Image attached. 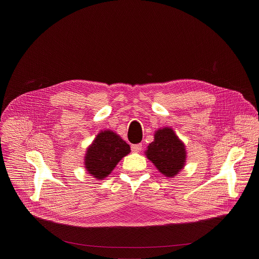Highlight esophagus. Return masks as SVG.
Masks as SVG:
<instances>
[{
    "mask_svg": "<svg viewBox=\"0 0 259 259\" xmlns=\"http://www.w3.org/2000/svg\"><path fill=\"white\" fill-rule=\"evenodd\" d=\"M142 150V144L138 143V144H132L131 145V151L133 153H139Z\"/></svg>",
    "mask_w": 259,
    "mask_h": 259,
    "instance_id": "esophagus-1",
    "label": "esophagus"
}]
</instances>
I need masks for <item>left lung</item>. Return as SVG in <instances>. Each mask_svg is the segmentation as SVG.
Instances as JSON below:
<instances>
[{
    "mask_svg": "<svg viewBox=\"0 0 259 259\" xmlns=\"http://www.w3.org/2000/svg\"><path fill=\"white\" fill-rule=\"evenodd\" d=\"M145 156L166 177L176 176L186 166V144L170 127L155 131L154 141L147 145Z\"/></svg>",
    "mask_w": 259,
    "mask_h": 259,
    "instance_id": "8db88e82",
    "label": "left lung"
}]
</instances>
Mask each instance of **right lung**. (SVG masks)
I'll list each match as a JSON object with an SVG mask.
<instances>
[{"label": "right lung", "mask_w": 259, "mask_h": 259, "mask_svg": "<svg viewBox=\"0 0 259 259\" xmlns=\"http://www.w3.org/2000/svg\"><path fill=\"white\" fill-rule=\"evenodd\" d=\"M131 152L130 145L112 130H101L88 149L84 158L86 171L101 180L107 177L118 163Z\"/></svg>", "instance_id": "right-lung-1"}]
</instances>
